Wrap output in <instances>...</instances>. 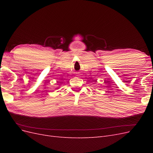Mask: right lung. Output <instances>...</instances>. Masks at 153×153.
<instances>
[{
  "label": "right lung",
  "instance_id": "obj_1",
  "mask_svg": "<svg viewBox=\"0 0 153 153\" xmlns=\"http://www.w3.org/2000/svg\"><path fill=\"white\" fill-rule=\"evenodd\" d=\"M58 88H59V87H57V88H56V89H58Z\"/></svg>",
  "mask_w": 153,
  "mask_h": 153
}]
</instances>
